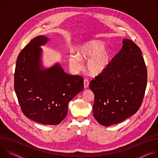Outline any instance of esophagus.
Wrapping results in <instances>:
<instances>
[{
	"label": "esophagus",
	"instance_id": "obj_1",
	"mask_svg": "<svg viewBox=\"0 0 158 158\" xmlns=\"http://www.w3.org/2000/svg\"><path fill=\"white\" fill-rule=\"evenodd\" d=\"M89 85V81L88 79H84V89H87L88 88Z\"/></svg>",
	"mask_w": 158,
	"mask_h": 158
}]
</instances>
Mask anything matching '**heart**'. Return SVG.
I'll list each match as a JSON object with an SVG mask.
<instances>
[{"label":"heart","instance_id":"heart-1","mask_svg":"<svg viewBox=\"0 0 158 158\" xmlns=\"http://www.w3.org/2000/svg\"><path fill=\"white\" fill-rule=\"evenodd\" d=\"M88 60L87 69L89 73L94 76L103 74L108 68L111 52L104 49V44L97 40H90L81 44L77 49V56H71L69 64L75 70L81 69V60Z\"/></svg>","mask_w":158,"mask_h":158}]
</instances>
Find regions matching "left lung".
<instances>
[{
    "label": "left lung",
    "instance_id": "obj_1",
    "mask_svg": "<svg viewBox=\"0 0 158 158\" xmlns=\"http://www.w3.org/2000/svg\"><path fill=\"white\" fill-rule=\"evenodd\" d=\"M107 70L90 82L93 115L104 126L118 124L138 110L147 85V68L140 48L124 39Z\"/></svg>",
    "mask_w": 158,
    "mask_h": 158
}]
</instances>
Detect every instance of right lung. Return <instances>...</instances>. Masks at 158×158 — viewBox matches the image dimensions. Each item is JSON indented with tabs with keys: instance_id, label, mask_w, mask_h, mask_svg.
<instances>
[{
	"instance_id": "add662e5",
	"label": "right lung",
	"mask_w": 158,
	"mask_h": 158,
	"mask_svg": "<svg viewBox=\"0 0 158 158\" xmlns=\"http://www.w3.org/2000/svg\"><path fill=\"white\" fill-rule=\"evenodd\" d=\"M48 40L46 36L39 35L20 52L14 89L27 118L45 125H57L67 116L70 101L83 90L84 80L80 76L65 73L59 63L42 68L40 46Z\"/></svg>"
}]
</instances>
